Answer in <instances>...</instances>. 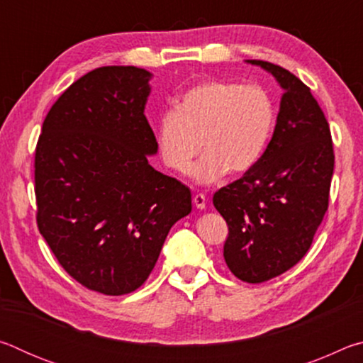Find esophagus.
<instances>
[{"instance_id": "esophagus-1", "label": "esophagus", "mask_w": 363, "mask_h": 363, "mask_svg": "<svg viewBox=\"0 0 363 363\" xmlns=\"http://www.w3.org/2000/svg\"><path fill=\"white\" fill-rule=\"evenodd\" d=\"M194 205L199 208V210H205L206 208V196L203 194H196L194 195Z\"/></svg>"}]
</instances>
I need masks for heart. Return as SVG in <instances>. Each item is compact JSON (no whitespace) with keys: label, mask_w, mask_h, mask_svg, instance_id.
<instances>
[{"label":"heart","mask_w":363,"mask_h":363,"mask_svg":"<svg viewBox=\"0 0 363 363\" xmlns=\"http://www.w3.org/2000/svg\"><path fill=\"white\" fill-rule=\"evenodd\" d=\"M275 123L277 108L264 86L206 79L189 88L176 108L160 115V155L182 174L203 147L206 153L192 176L200 184H213L229 169L233 174L253 169L267 150Z\"/></svg>","instance_id":"1"}]
</instances>
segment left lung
Instances as JSON below:
<instances>
[{
    "instance_id": "obj_1",
    "label": "left lung",
    "mask_w": 363,
    "mask_h": 363,
    "mask_svg": "<svg viewBox=\"0 0 363 363\" xmlns=\"http://www.w3.org/2000/svg\"><path fill=\"white\" fill-rule=\"evenodd\" d=\"M250 62L272 73L285 89L277 125L259 163L219 189L213 205L229 227L227 267L237 279L262 284L291 269L311 248L328 210L335 152L309 86L280 65Z\"/></svg>"
}]
</instances>
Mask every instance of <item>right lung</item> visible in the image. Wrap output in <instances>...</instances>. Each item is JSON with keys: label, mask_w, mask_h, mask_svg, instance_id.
<instances>
[{"label": "right lung", "mask_w": 363, "mask_h": 363, "mask_svg": "<svg viewBox=\"0 0 363 363\" xmlns=\"http://www.w3.org/2000/svg\"><path fill=\"white\" fill-rule=\"evenodd\" d=\"M150 73L108 65L70 84L35 149L36 224L72 279L121 296L149 279L168 232L192 210L190 189L147 155Z\"/></svg>", "instance_id": "1"}]
</instances>
